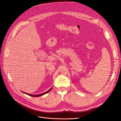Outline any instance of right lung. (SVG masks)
Segmentation results:
<instances>
[{"instance_id":"right-lung-1","label":"right lung","mask_w":121,"mask_h":121,"mask_svg":"<svg viewBox=\"0 0 121 121\" xmlns=\"http://www.w3.org/2000/svg\"><path fill=\"white\" fill-rule=\"evenodd\" d=\"M51 89H52V88L50 89L49 90H48V91H46V92H44V93H42V94H38V95H31V94H30L26 93H25V92H23V93H24L27 94V95H30V96H34V97H38V96H42V95H43L45 94H46V93H48V92H49V91L51 90Z\"/></svg>"}]
</instances>
